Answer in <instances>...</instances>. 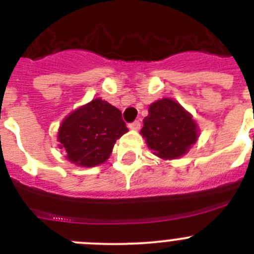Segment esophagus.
Wrapping results in <instances>:
<instances>
[{
    "mask_svg": "<svg viewBox=\"0 0 254 254\" xmlns=\"http://www.w3.org/2000/svg\"><path fill=\"white\" fill-rule=\"evenodd\" d=\"M128 127H129V129H132V131H138V129H140V127H141L140 121H134L133 123H129Z\"/></svg>",
    "mask_w": 254,
    "mask_h": 254,
    "instance_id": "obj_1",
    "label": "esophagus"
}]
</instances>
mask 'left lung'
<instances>
[{
	"label": "left lung",
	"instance_id": "8db88e82",
	"mask_svg": "<svg viewBox=\"0 0 254 254\" xmlns=\"http://www.w3.org/2000/svg\"><path fill=\"white\" fill-rule=\"evenodd\" d=\"M140 133L152 154L161 160H174L197 142L199 129L192 114L178 102L163 98L150 104Z\"/></svg>",
	"mask_w": 254,
	"mask_h": 254
}]
</instances>
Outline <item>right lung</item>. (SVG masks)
I'll return each mask as SVG.
<instances>
[{"label":"right lung","instance_id":"1","mask_svg":"<svg viewBox=\"0 0 254 254\" xmlns=\"http://www.w3.org/2000/svg\"><path fill=\"white\" fill-rule=\"evenodd\" d=\"M127 131L120 109L102 98H95L62 121L58 128V147L72 164L96 167L109 159L116 141Z\"/></svg>","mask_w":254,"mask_h":254}]
</instances>
